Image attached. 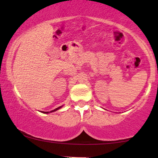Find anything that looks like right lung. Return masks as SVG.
Segmentation results:
<instances>
[{
	"label": "right lung",
	"mask_w": 158,
	"mask_h": 158,
	"mask_svg": "<svg viewBox=\"0 0 158 158\" xmlns=\"http://www.w3.org/2000/svg\"><path fill=\"white\" fill-rule=\"evenodd\" d=\"M62 106H59V107H57V109H54V110H52V111H42V113H44V114H48V113H51V112H54V111H57V110H58V109H60V108H62Z\"/></svg>",
	"instance_id": "1"
}]
</instances>
